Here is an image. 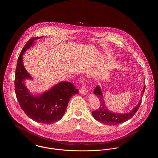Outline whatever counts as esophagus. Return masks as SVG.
I'll list each match as a JSON object with an SVG mask.
<instances>
[{
    "instance_id": "esophagus-1",
    "label": "esophagus",
    "mask_w": 158,
    "mask_h": 158,
    "mask_svg": "<svg viewBox=\"0 0 158 158\" xmlns=\"http://www.w3.org/2000/svg\"><path fill=\"white\" fill-rule=\"evenodd\" d=\"M88 89H86V85L85 82H83L82 83V85L81 88V89H79V92L81 94H86L88 92Z\"/></svg>"
}]
</instances>
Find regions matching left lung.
<instances>
[{"mask_svg":"<svg viewBox=\"0 0 158 158\" xmlns=\"http://www.w3.org/2000/svg\"><path fill=\"white\" fill-rule=\"evenodd\" d=\"M146 86H144L142 94H143ZM94 93L97 95V96L99 98V101L101 102L99 108L95 111L92 112V115L95 118L96 120L101 122V123L105 124L108 126H114L117 125L121 123H123L126 121L128 120L135 114L137 110H139L142 101L140 100L137 106H135L133 110L127 114H116L111 113L108 109H106L105 106V104L104 102L102 94L99 86H97L94 90Z\"/></svg>","mask_w":158,"mask_h":158,"instance_id":"8db88e82","label":"left lung"}]
</instances>
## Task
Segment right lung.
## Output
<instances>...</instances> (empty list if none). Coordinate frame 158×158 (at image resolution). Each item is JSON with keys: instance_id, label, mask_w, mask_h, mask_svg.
Here are the masks:
<instances>
[{"instance_id": "right-lung-1", "label": "right lung", "mask_w": 158, "mask_h": 158, "mask_svg": "<svg viewBox=\"0 0 158 158\" xmlns=\"http://www.w3.org/2000/svg\"><path fill=\"white\" fill-rule=\"evenodd\" d=\"M43 37L31 38L20 53L15 71V91L19 105L27 115L39 123L50 124L62 118L70 98L79 91L72 83L62 82L39 97H34L28 92L23 80L31 76L23 65V54L34 40Z\"/></svg>"}]
</instances>
